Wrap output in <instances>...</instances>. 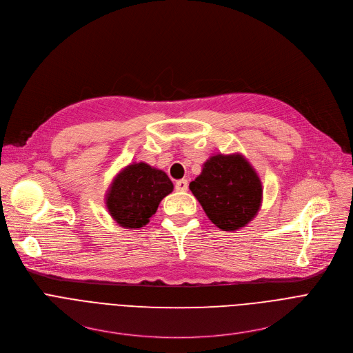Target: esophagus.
Instances as JSON below:
<instances>
[{
	"mask_svg": "<svg viewBox=\"0 0 353 353\" xmlns=\"http://www.w3.org/2000/svg\"><path fill=\"white\" fill-rule=\"evenodd\" d=\"M174 187H176L177 191H187V188H188V181L184 180V179H183V180H179V181H176Z\"/></svg>",
	"mask_w": 353,
	"mask_h": 353,
	"instance_id": "1",
	"label": "esophagus"
}]
</instances>
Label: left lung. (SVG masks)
Wrapping results in <instances>:
<instances>
[{"instance_id":"8db88e82","label":"left lung","mask_w":353,"mask_h":353,"mask_svg":"<svg viewBox=\"0 0 353 353\" xmlns=\"http://www.w3.org/2000/svg\"><path fill=\"white\" fill-rule=\"evenodd\" d=\"M190 190L210 221L226 232L245 226L263 201L261 180L240 154L211 157Z\"/></svg>"}]
</instances>
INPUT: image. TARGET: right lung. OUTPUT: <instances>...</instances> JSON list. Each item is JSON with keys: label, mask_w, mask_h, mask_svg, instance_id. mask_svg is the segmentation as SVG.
<instances>
[{"label": "right lung", "mask_w": 353, "mask_h": 353, "mask_svg": "<svg viewBox=\"0 0 353 353\" xmlns=\"http://www.w3.org/2000/svg\"><path fill=\"white\" fill-rule=\"evenodd\" d=\"M172 191L173 183L163 170L143 162L132 163L112 181L106 207L121 228L139 229L155 215L161 201Z\"/></svg>", "instance_id": "obj_1"}]
</instances>
